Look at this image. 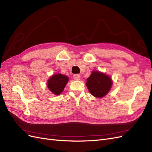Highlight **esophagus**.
<instances>
[{
    "label": "esophagus",
    "instance_id": "esophagus-1",
    "mask_svg": "<svg viewBox=\"0 0 152 152\" xmlns=\"http://www.w3.org/2000/svg\"><path fill=\"white\" fill-rule=\"evenodd\" d=\"M73 79L76 80H79L80 79V75L79 74H74L73 76Z\"/></svg>",
    "mask_w": 152,
    "mask_h": 152
}]
</instances>
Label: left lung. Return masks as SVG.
Listing matches in <instances>:
<instances>
[{
	"label": "left lung",
	"mask_w": 152,
	"mask_h": 152,
	"mask_svg": "<svg viewBox=\"0 0 152 152\" xmlns=\"http://www.w3.org/2000/svg\"><path fill=\"white\" fill-rule=\"evenodd\" d=\"M109 76L98 71H93L87 79L86 86L91 94L96 98H103L108 93L112 86Z\"/></svg>",
	"instance_id": "1"
}]
</instances>
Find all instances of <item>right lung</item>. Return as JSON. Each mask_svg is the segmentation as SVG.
<instances>
[{
	"label": "right lung",
	"mask_w": 152,
	"mask_h": 152,
	"mask_svg": "<svg viewBox=\"0 0 152 152\" xmlns=\"http://www.w3.org/2000/svg\"><path fill=\"white\" fill-rule=\"evenodd\" d=\"M68 79L67 76L61 73L54 75L48 80V87L54 94L59 95L63 91Z\"/></svg>",
	"instance_id": "obj_1"
}]
</instances>
